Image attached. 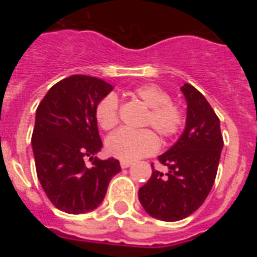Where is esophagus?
<instances>
[{
	"mask_svg": "<svg viewBox=\"0 0 257 257\" xmlns=\"http://www.w3.org/2000/svg\"><path fill=\"white\" fill-rule=\"evenodd\" d=\"M131 162L130 161H121V167L122 169H127V167H130Z\"/></svg>",
	"mask_w": 257,
	"mask_h": 257,
	"instance_id": "esophagus-1",
	"label": "esophagus"
}]
</instances>
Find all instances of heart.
<instances>
[{
	"instance_id": "heart-1",
	"label": "heart",
	"mask_w": 257,
	"mask_h": 257,
	"mask_svg": "<svg viewBox=\"0 0 257 257\" xmlns=\"http://www.w3.org/2000/svg\"><path fill=\"white\" fill-rule=\"evenodd\" d=\"M134 95L149 108L144 126L153 127L165 139L178 135L185 124V114L180 105L171 101V96L160 86L148 83L134 90ZM97 124L108 131L118 123V99L115 94L105 95L95 106ZM105 148L110 156L122 161H135L153 154L158 148V139L151 130L133 131L122 128L106 139Z\"/></svg>"
}]
</instances>
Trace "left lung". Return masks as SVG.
<instances>
[{
	"label": "left lung",
	"instance_id": "1",
	"mask_svg": "<svg viewBox=\"0 0 257 257\" xmlns=\"http://www.w3.org/2000/svg\"><path fill=\"white\" fill-rule=\"evenodd\" d=\"M187 100V123L179 140L158 161L169 171L154 170L139 189L144 210L158 220L179 221L198 210L216 178L221 154L220 119L206 97L189 83L181 86Z\"/></svg>",
	"mask_w": 257,
	"mask_h": 257
}]
</instances>
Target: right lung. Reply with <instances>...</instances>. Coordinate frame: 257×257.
Returning a JSON list of instances; mask_svg holds the SVG:
<instances>
[{"label":"right lung","instance_id":"add662e5","mask_svg":"<svg viewBox=\"0 0 257 257\" xmlns=\"http://www.w3.org/2000/svg\"><path fill=\"white\" fill-rule=\"evenodd\" d=\"M112 90L103 79L74 74L52 86L36 110L32 148L38 180L52 205L64 212L95 210L121 171L115 158L95 157L103 147L95 106Z\"/></svg>","mask_w":257,"mask_h":257}]
</instances>
